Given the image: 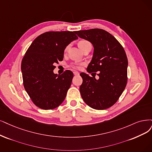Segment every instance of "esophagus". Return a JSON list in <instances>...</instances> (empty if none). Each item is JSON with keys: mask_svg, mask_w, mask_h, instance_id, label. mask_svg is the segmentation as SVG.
Returning <instances> with one entry per match:
<instances>
[{"mask_svg": "<svg viewBox=\"0 0 152 152\" xmlns=\"http://www.w3.org/2000/svg\"><path fill=\"white\" fill-rule=\"evenodd\" d=\"M73 73H74V75H75V76H77V75H80V73L78 72H77V71H74V72H73Z\"/></svg>", "mask_w": 152, "mask_h": 152, "instance_id": "1", "label": "esophagus"}]
</instances>
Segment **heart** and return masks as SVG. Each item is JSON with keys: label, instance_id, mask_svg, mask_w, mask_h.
I'll return each mask as SVG.
<instances>
[{"label": "heart", "instance_id": "1", "mask_svg": "<svg viewBox=\"0 0 152 152\" xmlns=\"http://www.w3.org/2000/svg\"><path fill=\"white\" fill-rule=\"evenodd\" d=\"M89 44H91L90 43H89V41H88L86 40H81V41H79V42H78V46H79V48L82 50L84 47L87 46V45H89ZM67 49H68V46L65 48V49H64L65 53L67 50ZM72 66L73 67H75V68H76V69H80V65H79V64H72Z\"/></svg>", "mask_w": 152, "mask_h": 152}]
</instances>
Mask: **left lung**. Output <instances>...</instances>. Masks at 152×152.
<instances>
[{
    "label": "left lung",
    "mask_w": 152,
    "mask_h": 152,
    "mask_svg": "<svg viewBox=\"0 0 152 152\" xmlns=\"http://www.w3.org/2000/svg\"><path fill=\"white\" fill-rule=\"evenodd\" d=\"M75 33L90 42L94 48L87 71H99L98 80L81 73V97L93 109L108 108L117 102L127 83L128 59L125 50L113 36L103 29H92Z\"/></svg>",
    "instance_id": "8db88e82"
}]
</instances>
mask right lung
Here are the masks:
<instances>
[{"mask_svg": "<svg viewBox=\"0 0 152 152\" xmlns=\"http://www.w3.org/2000/svg\"><path fill=\"white\" fill-rule=\"evenodd\" d=\"M77 39L75 31H50L36 37L28 48L21 63L24 86L37 107L57 108L64 100L73 73L66 70L54 74L55 63L63 61L67 45Z\"/></svg>", "mask_w": 152, "mask_h": 152, "instance_id": "obj_1", "label": "right lung"}]
</instances>
